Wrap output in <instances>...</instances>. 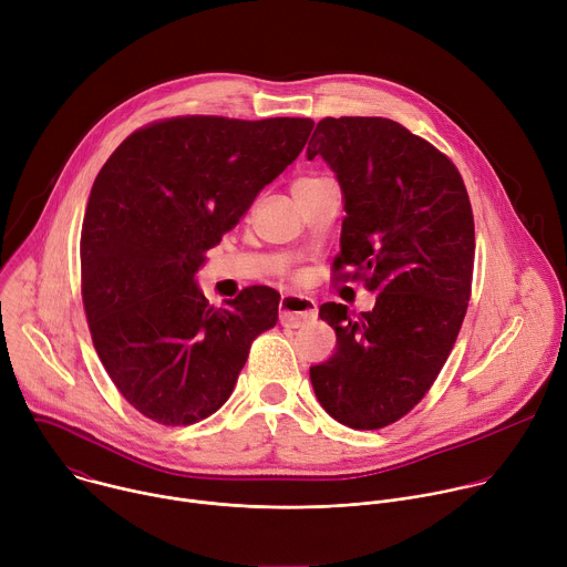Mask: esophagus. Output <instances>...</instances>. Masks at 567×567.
I'll return each instance as SVG.
<instances>
[{
    "label": "esophagus",
    "mask_w": 567,
    "mask_h": 567,
    "mask_svg": "<svg viewBox=\"0 0 567 567\" xmlns=\"http://www.w3.org/2000/svg\"><path fill=\"white\" fill-rule=\"evenodd\" d=\"M318 313L316 309V302L311 298H305V296H282L280 300V326L285 328H302L305 322L313 320Z\"/></svg>",
    "instance_id": "1"
}]
</instances>
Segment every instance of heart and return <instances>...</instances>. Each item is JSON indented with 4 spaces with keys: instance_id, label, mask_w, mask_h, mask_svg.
Instances as JSON below:
<instances>
[{
    "instance_id": "heart-1",
    "label": "heart",
    "mask_w": 567,
    "mask_h": 567,
    "mask_svg": "<svg viewBox=\"0 0 567 567\" xmlns=\"http://www.w3.org/2000/svg\"><path fill=\"white\" fill-rule=\"evenodd\" d=\"M318 182H322V179H320V177H300V179H296V182H293V186H291V188H293V190H296V188H305V186H313V184H318Z\"/></svg>"
}]
</instances>
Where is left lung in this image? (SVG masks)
Segmentation results:
<instances>
[{
	"mask_svg": "<svg viewBox=\"0 0 567 567\" xmlns=\"http://www.w3.org/2000/svg\"><path fill=\"white\" fill-rule=\"evenodd\" d=\"M316 154L346 199L334 274L379 293L354 316L320 305L337 350L309 379L337 422L374 431L417 406L455 346L471 298L473 210L453 161L390 118H322L307 145Z\"/></svg>",
	"mask_w": 567,
	"mask_h": 567,
	"instance_id": "8db88e82",
	"label": "left lung"
}]
</instances>
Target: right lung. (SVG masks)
<instances>
[{"mask_svg": "<svg viewBox=\"0 0 567 567\" xmlns=\"http://www.w3.org/2000/svg\"><path fill=\"white\" fill-rule=\"evenodd\" d=\"M311 118L175 116L132 132L101 168L80 233L94 348L143 417L188 426L224 406L280 293L226 307L195 282L224 233L302 152Z\"/></svg>", "mask_w": 567, "mask_h": 567, "instance_id": "obj_1", "label": "right lung"}]
</instances>
